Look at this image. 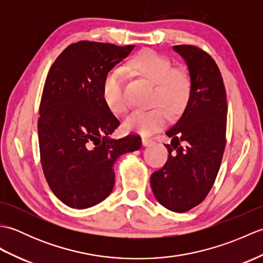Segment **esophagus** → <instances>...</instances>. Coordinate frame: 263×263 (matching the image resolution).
I'll return each mask as SVG.
<instances>
[{"mask_svg": "<svg viewBox=\"0 0 263 263\" xmlns=\"http://www.w3.org/2000/svg\"><path fill=\"white\" fill-rule=\"evenodd\" d=\"M154 142V140L153 139H150V138H147V137H142V144L144 147H147V146H149V144H152Z\"/></svg>", "mask_w": 263, "mask_h": 263, "instance_id": "esophagus-1", "label": "esophagus"}]
</instances>
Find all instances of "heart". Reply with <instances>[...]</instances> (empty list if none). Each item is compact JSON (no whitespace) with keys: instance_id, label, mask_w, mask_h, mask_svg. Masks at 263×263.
<instances>
[{"instance_id":"1","label":"heart","mask_w":263,"mask_h":263,"mask_svg":"<svg viewBox=\"0 0 263 263\" xmlns=\"http://www.w3.org/2000/svg\"><path fill=\"white\" fill-rule=\"evenodd\" d=\"M127 69L137 77L153 83L150 103L146 110H135L127 116L124 127L142 135H152L165 125L172 116L180 114L191 97L192 81L189 72L173 68L171 61L150 49L136 54L127 61ZM103 98L107 107L117 115L126 113L130 107L125 93L124 76L119 69L110 70L103 82Z\"/></svg>"}]
</instances>
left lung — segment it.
I'll return each instance as SVG.
<instances>
[{"label":"left lung","mask_w":263,"mask_h":263,"mask_svg":"<svg viewBox=\"0 0 263 263\" xmlns=\"http://www.w3.org/2000/svg\"><path fill=\"white\" fill-rule=\"evenodd\" d=\"M186 62L192 92L181 119L166 135L168 158L150 177L165 208L185 212L200 204L214 185L226 144L227 100L222 77L210 55L193 45L173 47Z\"/></svg>","instance_id":"1"}]
</instances>
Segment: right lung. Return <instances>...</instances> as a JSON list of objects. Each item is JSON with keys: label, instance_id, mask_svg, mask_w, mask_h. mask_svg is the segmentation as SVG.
I'll list each match as a JSON object with an SVG mask.
<instances>
[{"label": "right lung", "instance_id": "right-lung-1", "mask_svg": "<svg viewBox=\"0 0 263 263\" xmlns=\"http://www.w3.org/2000/svg\"><path fill=\"white\" fill-rule=\"evenodd\" d=\"M133 47L78 42L48 71L39 105V153L52 192L71 208L86 209L107 198L116 159L141 148L137 135L110 138L120 121L103 98L106 74Z\"/></svg>", "mask_w": 263, "mask_h": 263}]
</instances>
